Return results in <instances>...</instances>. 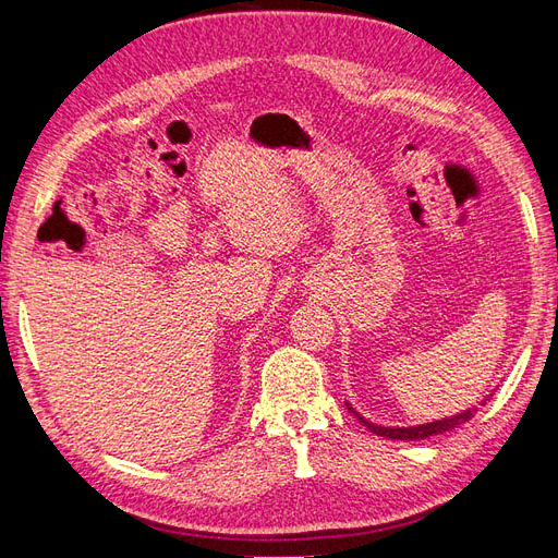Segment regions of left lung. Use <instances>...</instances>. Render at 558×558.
<instances>
[{
  "mask_svg": "<svg viewBox=\"0 0 558 558\" xmlns=\"http://www.w3.org/2000/svg\"><path fill=\"white\" fill-rule=\"evenodd\" d=\"M492 396H494V393H492ZM492 396H488V398H492ZM488 398H486V400H488ZM486 400H482V402H486ZM349 410L353 412V408H349ZM475 412H477V410H465V412L456 414V416H449V418H442V421H433V424H426V426H410V428H384V426L369 424V421L363 418L359 412H353V414H356V416L361 418V424H365L369 430L381 435V437H391V440H424V437L440 435V433H447V430H451V428H459L461 424H465V421H470L472 414H475Z\"/></svg>",
  "mask_w": 558,
  "mask_h": 558,
  "instance_id": "8db88e82",
  "label": "left lung"
}]
</instances>
